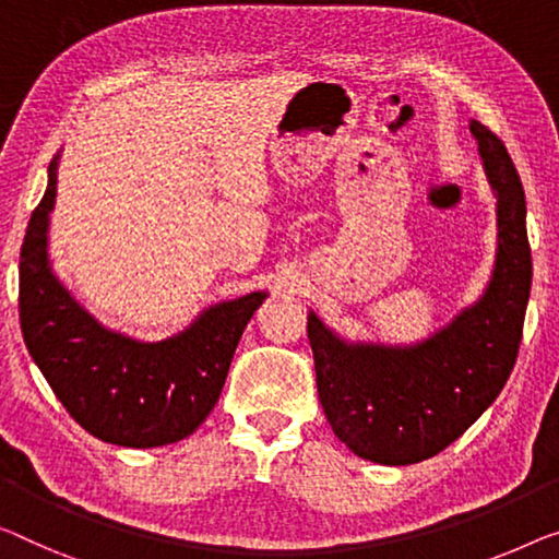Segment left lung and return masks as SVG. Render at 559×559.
Listing matches in <instances>:
<instances>
[{"mask_svg": "<svg viewBox=\"0 0 559 559\" xmlns=\"http://www.w3.org/2000/svg\"><path fill=\"white\" fill-rule=\"evenodd\" d=\"M469 130L497 195V261L485 296L414 346L348 344L308 313L323 414L369 462L404 466L439 454L485 414L518 361L532 288L527 205L502 140L477 120Z\"/></svg>", "mask_w": 559, "mask_h": 559, "instance_id": "obj_1", "label": "left lung"}]
</instances>
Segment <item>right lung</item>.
Instances as JSON below:
<instances>
[{
  "label": "right lung",
  "instance_id": "right-lung-1",
  "mask_svg": "<svg viewBox=\"0 0 559 559\" xmlns=\"http://www.w3.org/2000/svg\"><path fill=\"white\" fill-rule=\"evenodd\" d=\"M57 157L20 253V326L29 356L82 429L118 447L150 449L193 435L218 404L233 354L265 290L205 308L178 336L135 341L74 301L47 255Z\"/></svg>",
  "mask_w": 559,
  "mask_h": 559
}]
</instances>
